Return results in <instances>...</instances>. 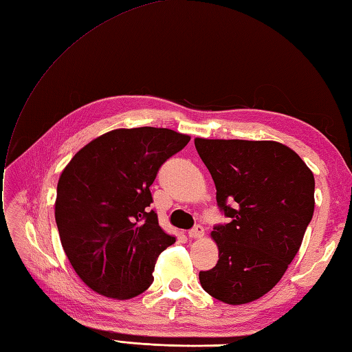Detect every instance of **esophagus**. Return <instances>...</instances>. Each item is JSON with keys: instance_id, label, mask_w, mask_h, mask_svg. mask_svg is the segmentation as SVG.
<instances>
[{"instance_id": "obj_1", "label": "esophagus", "mask_w": 352, "mask_h": 352, "mask_svg": "<svg viewBox=\"0 0 352 352\" xmlns=\"http://www.w3.org/2000/svg\"><path fill=\"white\" fill-rule=\"evenodd\" d=\"M203 235H205V229H203L201 224H197L196 228H192V229L188 232V236H190V238H201Z\"/></svg>"}]
</instances>
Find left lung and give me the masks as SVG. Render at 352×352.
<instances>
[{
	"instance_id": "1",
	"label": "left lung",
	"mask_w": 352,
	"mask_h": 352,
	"mask_svg": "<svg viewBox=\"0 0 352 352\" xmlns=\"http://www.w3.org/2000/svg\"><path fill=\"white\" fill-rule=\"evenodd\" d=\"M194 144L229 218L210 233L218 262L200 271V285L223 302H252L280 282L298 253L314 217V173L277 142L196 138Z\"/></svg>"
}]
</instances>
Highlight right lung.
<instances>
[{"label": "right lung", "mask_w": 352, "mask_h": 352, "mask_svg": "<svg viewBox=\"0 0 352 352\" xmlns=\"http://www.w3.org/2000/svg\"><path fill=\"white\" fill-rule=\"evenodd\" d=\"M188 142L166 128L114 129L84 146L63 170L56 200L60 241L95 292L129 300L152 285L156 259L176 238L149 209V188Z\"/></svg>", "instance_id": "obj_1"}]
</instances>
